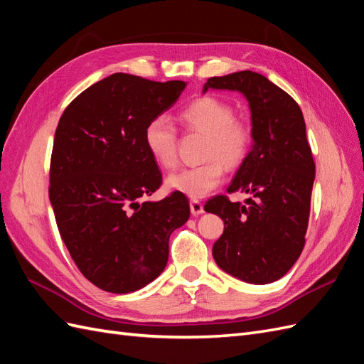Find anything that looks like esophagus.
Listing matches in <instances>:
<instances>
[{
	"mask_svg": "<svg viewBox=\"0 0 364 364\" xmlns=\"http://www.w3.org/2000/svg\"><path fill=\"white\" fill-rule=\"evenodd\" d=\"M191 212H192V215H201V213L204 212L203 203L198 200H191Z\"/></svg>",
	"mask_w": 364,
	"mask_h": 364,
	"instance_id": "34e87169",
	"label": "esophagus"
}]
</instances>
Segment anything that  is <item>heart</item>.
Masks as SVG:
<instances>
[{
	"instance_id": "b5f03b06",
	"label": "heart",
	"mask_w": 364,
	"mask_h": 364,
	"mask_svg": "<svg viewBox=\"0 0 364 364\" xmlns=\"http://www.w3.org/2000/svg\"><path fill=\"white\" fill-rule=\"evenodd\" d=\"M181 123L195 132L206 135L200 166L186 167L166 178V188L191 198H203L221 184L228 169L246 160L252 144L250 127L234 118L230 105L215 97H203L189 102L180 112ZM143 143L152 160L164 167L176 166V130L166 117L152 118L144 127Z\"/></svg>"
}]
</instances>
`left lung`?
<instances>
[{
	"label": "left lung",
	"instance_id": "1",
	"mask_svg": "<svg viewBox=\"0 0 364 364\" xmlns=\"http://www.w3.org/2000/svg\"><path fill=\"white\" fill-rule=\"evenodd\" d=\"M209 89L240 92L249 102L252 147L228 192L254 197L241 204L218 195L206 203L204 210L225 221L212 255L241 282L274 283L300 257L309 221L315 164L303 112L289 93L252 70L209 78L203 93Z\"/></svg>",
	"mask_w": 364,
	"mask_h": 364
}]
</instances>
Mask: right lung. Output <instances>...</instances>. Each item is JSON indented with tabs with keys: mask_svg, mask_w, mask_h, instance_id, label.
Masks as SVG:
<instances>
[{
	"mask_svg": "<svg viewBox=\"0 0 364 364\" xmlns=\"http://www.w3.org/2000/svg\"><path fill=\"white\" fill-rule=\"evenodd\" d=\"M186 86L114 73L81 92L60 118L49 198L72 259L102 291L129 294L154 282L167 264L171 234L189 220L183 193L141 203L161 184L144 127Z\"/></svg>",
	"mask_w": 364,
	"mask_h": 364,
	"instance_id": "add662e5",
	"label": "right lung"
}]
</instances>
